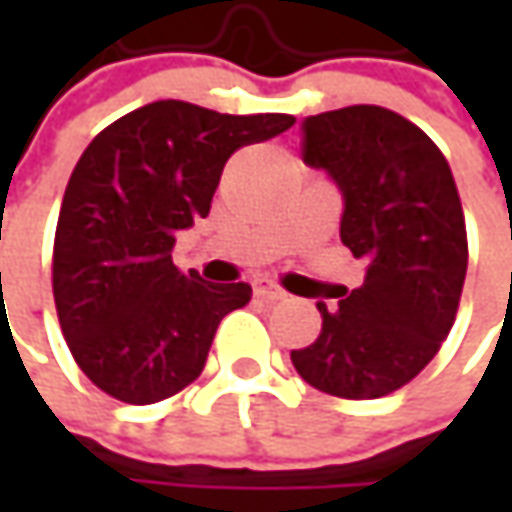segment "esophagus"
I'll use <instances>...</instances> for the list:
<instances>
[{"mask_svg": "<svg viewBox=\"0 0 512 512\" xmlns=\"http://www.w3.org/2000/svg\"><path fill=\"white\" fill-rule=\"evenodd\" d=\"M253 290H256V296H262V299H270V302H276V299H285V296H287L285 290L276 285L273 279H256V282H253Z\"/></svg>", "mask_w": 512, "mask_h": 512, "instance_id": "obj_1", "label": "esophagus"}]
</instances>
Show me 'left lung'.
Returning a JSON list of instances; mask_svg holds the SVG:
<instances>
[{"instance_id":"8db88e82","label":"left lung","mask_w":512,"mask_h":512,"mask_svg":"<svg viewBox=\"0 0 512 512\" xmlns=\"http://www.w3.org/2000/svg\"><path fill=\"white\" fill-rule=\"evenodd\" d=\"M302 159L342 190L339 236L367 270L336 310L316 305L322 333L290 350V362L322 393L379 399L416 379L456 322L467 273L462 199L436 142L379 105L307 116Z\"/></svg>"}]
</instances>
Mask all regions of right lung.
Returning <instances> with one entry per match:
<instances>
[{
  "label": "right lung",
  "instance_id": "1",
  "mask_svg": "<svg viewBox=\"0 0 512 512\" xmlns=\"http://www.w3.org/2000/svg\"><path fill=\"white\" fill-rule=\"evenodd\" d=\"M293 122L162 99L93 136L56 222L53 302L73 359L99 390L153 404L199 379L219 322L253 290L182 273L170 256L176 233L210 213L236 150Z\"/></svg>",
  "mask_w": 512,
  "mask_h": 512
}]
</instances>
